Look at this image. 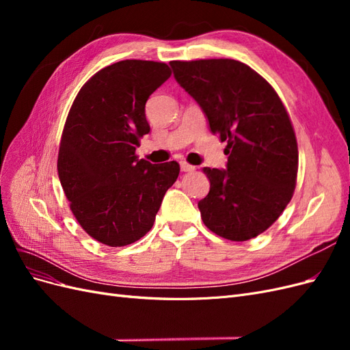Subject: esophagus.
<instances>
[{"instance_id": "1", "label": "esophagus", "mask_w": 350, "mask_h": 350, "mask_svg": "<svg viewBox=\"0 0 350 350\" xmlns=\"http://www.w3.org/2000/svg\"><path fill=\"white\" fill-rule=\"evenodd\" d=\"M179 166H181V171H183V172H193L194 169H196V166L189 165V163H187V162H179Z\"/></svg>"}]
</instances>
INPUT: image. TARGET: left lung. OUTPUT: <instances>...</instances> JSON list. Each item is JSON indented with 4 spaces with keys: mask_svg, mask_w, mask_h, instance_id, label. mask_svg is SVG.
Here are the masks:
<instances>
[{
    "mask_svg": "<svg viewBox=\"0 0 350 350\" xmlns=\"http://www.w3.org/2000/svg\"><path fill=\"white\" fill-rule=\"evenodd\" d=\"M171 67L210 131L228 142L226 169L203 167L210 191L198 201L201 219L229 241L260 235L288 206L298 174V144L280 98L241 61H172Z\"/></svg>",
    "mask_w": 350,
    "mask_h": 350,
    "instance_id": "1",
    "label": "left lung"
}]
</instances>
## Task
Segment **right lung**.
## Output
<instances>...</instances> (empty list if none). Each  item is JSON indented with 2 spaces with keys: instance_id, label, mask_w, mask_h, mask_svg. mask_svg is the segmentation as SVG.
<instances>
[{
  "instance_id": "obj_1",
  "label": "right lung",
  "mask_w": 350,
  "mask_h": 350,
  "mask_svg": "<svg viewBox=\"0 0 350 350\" xmlns=\"http://www.w3.org/2000/svg\"><path fill=\"white\" fill-rule=\"evenodd\" d=\"M171 74L165 62H115L84 84L68 112L59 183L80 226L105 245L143 238L179 175L175 161L153 165L135 156L150 131L146 102Z\"/></svg>"
}]
</instances>
